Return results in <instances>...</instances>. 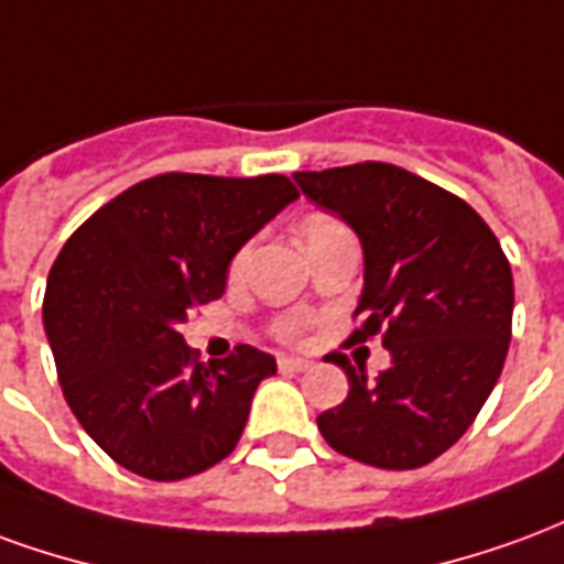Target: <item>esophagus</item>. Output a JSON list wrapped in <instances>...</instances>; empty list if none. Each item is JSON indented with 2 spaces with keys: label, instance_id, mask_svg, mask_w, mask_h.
<instances>
[{
  "label": "esophagus",
  "instance_id": "esophagus-1",
  "mask_svg": "<svg viewBox=\"0 0 564 564\" xmlns=\"http://www.w3.org/2000/svg\"><path fill=\"white\" fill-rule=\"evenodd\" d=\"M278 368H281V371H307L311 362H307V359H299V356H281V359H278Z\"/></svg>",
  "mask_w": 564,
  "mask_h": 564
}]
</instances>
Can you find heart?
Instances as JSON below:
<instances>
[{
    "instance_id": "1",
    "label": "heart",
    "mask_w": 564,
    "mask_h": 564,
    "mask_svg": "<svg viewBox=\"0 0 564 564\" xmlns=\"http://www.w3.org/2000/svg\"><path fill=\"white\" fill-rule=\"evenodd\" d=\"M332 226H338V223L326 220V217H311V220L305 223V241H307V238H314V235L326 232V229H332ZM245 262H247V250L235 253L232 265H229V274H232V278H238V274L245 271ZM278 329H281L283 335H295V332L302 329V319H299V317L281 319V326H278Z\"/></svg>"
}]
</instances>
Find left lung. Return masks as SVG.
Returning <instances> with one entry per match:
<instances>
[{"label":"left lung","instance_id":"obj_1","mask_svg":"<svg viewBox=\"0 0 564 564\" xmlns=\"http://www.w3.org/2000/svg\"><path fill=\"white\" fill-rule=\"evenodd\" d=\"M293 177L359 238L366 271L354 341L380 332L392 356L375 383L347 356H329L350 392L317 416L319 432L375 468L429 465L468 432L501 375L513 319L508 257L471 205L399 165Z\"/></svg>","mask_w":564,"mask_h":564}]
</instances>
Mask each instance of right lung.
Instances as JSON below:
<instances>
[{
	"instance_id": "1",
	"label": "right lung",
	"mask_w": 564,
	"mask_h": 564,
	"mask_svg": "<svg viewBox=\"0 0 564 564\" xmlns=\"http://www.w3.org/2000/svg\"><path fill=\"white\" fill-rule=\"evenodd\" d=\"M299 189L283 174H160L111 198L59 250L44 332L72 414L148 480H184L226 459L274 356L235 347L196 362L189 311L220 299L235 253Z\"/></svg>"
}]
</instances>
